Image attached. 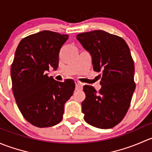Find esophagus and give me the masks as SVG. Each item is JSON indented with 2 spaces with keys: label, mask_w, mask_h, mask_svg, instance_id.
<instances>
[{
  "label": "esophagus",
  "mask_w": 152,
  "mask_h": 152,
  "mask_svg": "<svg viewBox=\"0 0 152 152\" xmlns=\"http://www.w3.org/2000/svg\"><path fill=\"white\" fill-rule=\"evenodd\" d=\"M75 84H76V90H82L83 85H82V84L80 82L76 80L75 81Z\"/></svg>",
  "instance_id": "1"
}]
</instances>
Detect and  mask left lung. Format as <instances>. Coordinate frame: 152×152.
Listing matches in <instances>:
<instances>
[{
	"mask_svg": "<svg viewBox=\"0 0 152 152\" xmlns=\"http://www.w3.org/2000/svg\"><path fill=\"white\" fill-rule=\"evenodd\" d=\"M76 39L90 53L93 70L100 72L102 87H83L84 119L99 129H110L126 114L135 90L134 65L129 48L123 38L102 30L81 33Z\"/></svg>",
	"mask_w": 152,
	"mask_h": 152,
	"instance_id": "left-lung-1",
	"label": "left lung"
}]
</instances>
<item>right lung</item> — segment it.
Returning <instances> with one entry per match:
<instances>
[{
    "label": "right lung",
    "mask_w": 152,
    "mask_h": 152,
    "mask_svg": "<svg viewBox=\"0 0 152 152\" xmlns=\"http://www.w3.org/2000/svg\"><path fill=\"white\" fill-rule=\"evenodd\" d=\"M67 39V34L42 31L23 38L15 51L12 91L24 118L37 127L59 124L75 90L72 79L57 82L47 74L50 67L57 69L59 50Z\"/></svg>",
    "instance_id": "obj_1"
}]
</instances>
